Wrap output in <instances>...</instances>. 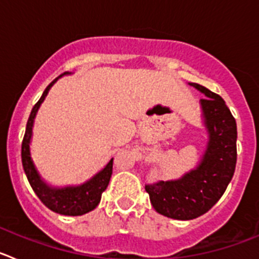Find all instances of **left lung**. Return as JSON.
<instances>
[{
  "label": "left lung",
  "instance_id": "obj_1",
  "mask_svg": "<svg viewBox=\"0 0 259 259\" xmlns=\"http://www.w3.org/2000/svg\"><path fill=\"white\" fill-rule=\"evenodd\" d=\"M189 85L205 95L200 104L209 140L196 168L180 179L146 184L155 211L167 218L191 221L209 211L223 196L235 174L236 120L221 96L197 83Z\"/></svg>",
  "mask_w": 259,
  "mask_h": 259
}]
</instances>
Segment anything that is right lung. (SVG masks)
I'll return each mask as SVG.
<instances>
[{"label": "right lung", "mask_w": 259, "mask_h": 259, "mask_svg": "<svg viewBox=\"0 0 259 259\" xmlns=\"http://www.w3.org/2000/svg\"><path fill=\"white\" fill-rule=\"evenodd\" d=\"M66 74H68V72H66ZM61 76L62 75H59L57 79L53 80L52 83L47 87V89L44 91L37 104L32 109L31 115H29L28 122H27L26 134H24V137H23L22 163L32 189L37 194V197L40 198L41 202L44 203L48 209L62 215L76 217V215H83L92 211L100 203L102 193L107 188L111 174H113V158L110 159L109 163L100 172H97L93 176L92 179H89L88 182L80 185L56 188V187H50L49 184H47L42 180V178L38 174L37 168H36L35 163H33L31 158L29 144H31L32 139V128H33V122H35L38 107L41 106L42 101L45 100L53 84L56 83Z\"/></svg>", "instance_id": "right-lung-1"}]
</instances>
